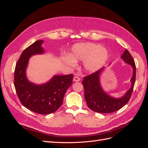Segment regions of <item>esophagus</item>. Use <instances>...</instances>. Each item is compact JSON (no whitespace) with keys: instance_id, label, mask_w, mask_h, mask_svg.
<instances>
[{"instance_id":"34e87169","label":"esophagus","mask_w":148,"mask_h":148,"mask_svg":"<svg viewBox=\"0 0 148 148\" xmlns=\"http://www.w3.org/2000/svg\"><path fill=\"white\" fill-rule=\"evenodd\" d=\"M80 80V78L77 77V76H75V77L73 78V81L74 82H79Z\"/></svg>"}]
</instances>
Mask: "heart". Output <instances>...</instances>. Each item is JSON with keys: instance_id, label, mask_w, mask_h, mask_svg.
<instances>
[{"instance_id": "1", "label": "heart", "mask_w": 148, "mask_h": 148, "mask_svg": "<svg viewBox=\"0 0 148 148\" xmlns=\"http://www.w3.org/2000/svg\"><path fill=\"white\" fill-rule=\"evenodd\" d=\"M109 53L107 49L100 44L83 42L75 44L70 55H65L62 60L70 66H75L77 61H83L84 69L89 72L99 70L107 62Z\"/></svg>"}]
</instances>
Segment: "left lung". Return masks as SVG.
<instances>
[{
	"instance_id": "left-lung-1",
	"label": "left lung",
	"mask_w": 148,
	"mask_h": 148,
	"mask_svg": "<svg viewBox=\"0 0 148 148\" xmlns=\"http://www.w3.org/2000/svg\"><path fill=\"white\" fill-rule=\"evenodd\" d=\"M121 57L125 63L130 64L133 68L132 86L122 97H112L102 89L99 77L104 68H102L83 78L82 84L84 89L85 100L88 107L94 112L102 114L114 112L123 107L130 99L136 79V65L132 56L127 49H125Z\"/></svg>"
}]
</instances>
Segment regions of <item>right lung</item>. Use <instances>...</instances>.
I'll list each match as a JSON object with an SVG mask.
<instances>
[{
	"mask_svg": "<svg viewBox=\"0 0 148 148\" xmlns=\"http://www.w3.org/2000/svg\"><path fill=\"white\" fill-rule=\"evenodd\" d=\"M43 41H36L25 49L17 61L14 75V86L17 96L24 107L39 114H50L60 108L65 94L72 84L73 75H55L46 83L36 84L26 76V69L31 56L42 54Z\"/></svg>",
	"mask_w": 148,
	"mask_h": 148,
	"instance_id": "obj_1",
	"label": "right lung"
}]
</instances>
